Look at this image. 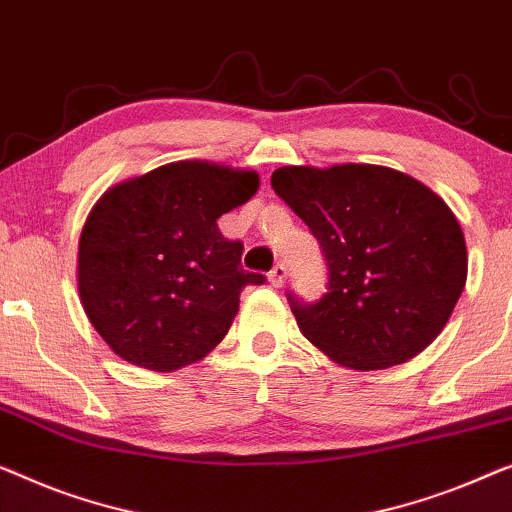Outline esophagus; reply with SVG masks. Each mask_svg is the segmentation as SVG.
Masks as SVG:
<instances>
[{
  "label": "esophagus",
  "mask_w": 512,
  "mask_h": 512,
  "mask_svg": "<svg viewBox=\"0 0 512 512\" xmlns=\"http://www.w3.org/2000/svg\"><path fill=\"white\" fill-rule=\"evenodd\" d=\"M270 284L274 286V288H279V286H284V281H286V263H277L274 265V268L270 270Z\"/></svg>",
  "instance_id": "34e87169"
}]
</instances>
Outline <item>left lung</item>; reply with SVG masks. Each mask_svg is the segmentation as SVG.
<instances>
[{
	"instance_id": "obj_1",
	"label": "left lung",
	"mask_w": 512,
	"mask_h": 512,
	"mask_svg": "<svg viewBox=\"0 0 512 512\" xmlns=\"http://www.w3.org/2000/svg\"><path fill=\"white\" fill-rule=\"evenodd\" d=\"M272 189L309 226L328 261V293H288L298 328L337 365H402L446 328L466 284V242L441 196L372 164L284 166Z\"/></svg>"
}]
</instances>
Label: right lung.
<instances>
[{
	"instance_id": "obj_1",
	"label": "right lung",
	"mask_w": 512,
	"mask_h": 512,
	"mask_svg": "<svg viewBox=\"0 0 512 512\" xmlns=\"http://www.w3.org/2000/svg\"><path fill=\"white\" fill-rule=\"evenodd\" d=\"M258 191V173L175 161L115 184L78 244L80 302L103 342L131 365L175 372L226 337L247 284L242 242L217 219Z\"/></svg>"
}]
</instances>
